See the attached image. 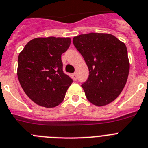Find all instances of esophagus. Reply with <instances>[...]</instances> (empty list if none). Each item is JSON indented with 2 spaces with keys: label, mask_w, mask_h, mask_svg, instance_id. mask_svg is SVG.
Returning a JSON list of instances; mask_svg holds the SVG:
<instances>
[{
  "label": "esophagus",
  "mask_w": 148,
  "mask_h": 148,
  "mask_svg": "<svg viewBox=\"0 0 148 148\" xmlns=\"http://www.w3.org/2000/svg\"><path fill=\"white\" fill-rule=\"evenodd\" d=\"M73 76V79H74V80H77V73H74L72 74Z\"/></svg>",
  "instance_id": "obj_1"
}]
</instances>
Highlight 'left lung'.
I'll return each instance as SVG.
<instances>
[{
    "label": "left lung",
    "mask_w": 148,
    "mask_h": 148,
    "mask_svg": "<svg viewBox=\"0 0 148 148\" xmlns=\"http://www.w3.org/2000/svg\"><path fill=\"white\" fill-rule=\"evenodd\" d=\"M89 70L82 85L87 99L98 107L118 97L127 82L130 63L123 42L110 34L90 33L73 38Z\"/></svg>",
    "instance_id": "obj_1"
}]
</instances>
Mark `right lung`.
<instances>
[{"label":"right lung","mask_w":148,"mask_h":148,"mask_svg":"<svg viewBox=\"0 0 148 148\" xmlns=\"http://www.w3.org/2000/svg\"><path fill=\"white\" fill-rule=\"evenodd\" d=\"M71 38H36L18 56L17 77L25 94L46 108L57 107L64 99L73 80L63 71L61 55L69 47Z\"/></svg>","instance_id":"right-lung-1"}]
</instances>
